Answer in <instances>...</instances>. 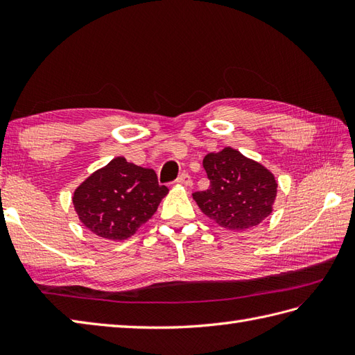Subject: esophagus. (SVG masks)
<instances>
[{"label": "esophagus", "instance_id": "esophagus-1", "mask_svg": "<svg viewBox=\"0 0 355 355\" xmlns=\"http://www.w3.org/2000/svg\"><path fill=\"white\" fill-rule=\"evenodd\" d=\"M177 183L178 184H182V186H184V187H192V178H191V175L189 173H182V175L178 177V180H177Z\"/></svg>", "mask_w": 355, "mask_h": 355}]
</instances>
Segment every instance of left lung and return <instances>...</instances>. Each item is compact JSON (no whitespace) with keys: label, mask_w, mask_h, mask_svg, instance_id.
I'll return each mask as SVG.
<instances>
[{"label":"left lung","mask_w":355,"mask_h":355,"mask_svg":"<svg viewBox=\"0 0 355 355\" xmlns=\"http://www.w3.org/2000/svg\"><path fill=\"white\" fill-rule=\"evenodd\" d=\"M210 186L192 197L200 210L227 230H250L273 212L277 182L273 172L230 146L202 158Z\"/></svg>","instance_id":"left-lung-1"}]
</instances>
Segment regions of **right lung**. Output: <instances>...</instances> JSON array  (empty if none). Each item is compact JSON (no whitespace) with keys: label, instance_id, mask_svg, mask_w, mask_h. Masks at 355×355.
Masks as SVG:
<instances>
[{"label":"right lung","instance_id":"1","mask_svg":"<svg viewBox=\"0 0 355 355\" xmlns=\"http://www.w3.org/2000/svg\"><path fill=\"white\" fill-rule=\"evenodd\" d=\"M169 189L158 184L154 169L116 157L94 171L73 192L79 221L108 241L131 238L157 212Z\"/></svg>","mask_w":355,"mask_h":355}]
</instances>
